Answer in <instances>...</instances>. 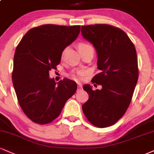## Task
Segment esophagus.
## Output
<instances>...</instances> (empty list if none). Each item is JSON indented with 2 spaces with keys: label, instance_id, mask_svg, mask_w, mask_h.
Wrapping results in <instances>:
<instances>
[{
  "label": "esophagus",
  "instance_id": "1",
  "mask_svg": "<svg viewBox=\"0 0 154 154\" xmlns=\"http://www.w3.org/2000/svg\"><path fill=\"white\" fill-rule=\"evenodd\" d=\"M82 85H77V90H78V91H79V90H82Z\"/></svg>",
  "mask_w": 154,
  "mask_h": 154
}]
</instances>
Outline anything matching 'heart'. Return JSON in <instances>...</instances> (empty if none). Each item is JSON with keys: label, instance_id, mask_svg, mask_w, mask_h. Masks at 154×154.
I'll return each instance as SVG.
<instances>
[{"label": "heart", "instance_id": "b5f03b06", "mask_svg": "<svg viewBox=\"0 0 154 154\" xmlns=\"http://www.w3.org/2000/svg\"><path fill=\"white\" fill-rule=\"evenodd\" d=\"M90 47V45H88V44H80L79 45V49H85V48H87V47ZM85 74V72L83 71V70H80V71H78L77 72H74V73L71 74V78L73 79H75V80H79V79H80L81 77H82L83 75H84Z\"/></svg>", "mask_w": 154, "mask_h": 154}]
</instances>
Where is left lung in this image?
Returning a JSON list of instances; mask_svg holds the SVG:
<instances>
[{"label":"left lung","instance_id":"1","mask_svg":"<svg viewBox=\"0 0 154 154\" xmlns=\"http://www.w3.org/2000/svg\"><path fill=\"white\" fill-rule=\"evenodd\" d=\"M81 32L96 50L100 72L92 81L102 86L96 90L90 85L83 86L89 95L83 112L95 126H110L126 112L138 82L136 49L128 35L112 26H82Z\"/></svg>","mask_w":154,"mask_h":154}]
</instances>
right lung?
Returning a JSON list of instances; mask_svg holds the SVG:
<instances>
[{"label": "right lung", "instance_id": "obj_1", "mask_svg": "<svg viewBox=\"0 0 154 154\" xmlns=\"http://www.w3.org/2000/svg\"><path fill=\"white\" fill-rule=\"evenodd\" d=\"M79 32L80 26L42 25L30 29L16 47L13 85L22 110L34 123L43 125L56 119L77 90L71 79L55 82L49 71L56 69L63 51Z\"/></svg>", "mask_w": 154, "mask_h": 154}]
</instances>
